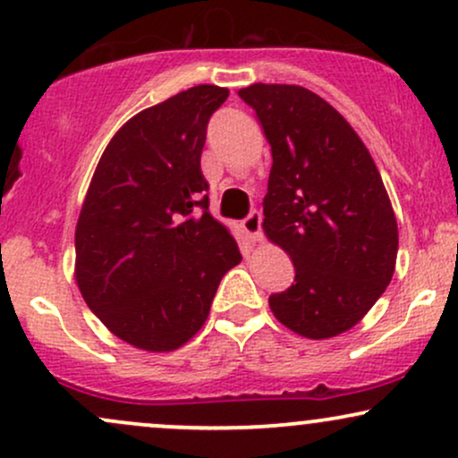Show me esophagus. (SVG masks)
<instances>
[{
  "label": "esophagus",
  "mask_w": 458,
  "mask_h": 458,
  "mask_svg": "<svg viewBox=\"0 0 458 458\" xmlns=\"http://www.w3.org/2000/svg\"><path fill=\"white\" fill-rule=\"evenodd\" d=\"M243 233L247 234V239L251 243H260L262 241V215L259 211H251L247 217L243 219Z\"/></svg>",
  "instance_id": "obj_1"
}]
</instances>
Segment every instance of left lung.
Here are the masks:
<instances>
[{"instance_id":"1","label":"left lung","mask_w":458,"mask_h":458,"mask_svg":"<svg viewBox=\"0 0 458 458\" xmlns=\"http://www.w3.org/2000/svg\"><path fill=\"white\" fill-rule=\"evenodd\" d=\"M239 97L271 144L262 230L295 265V284L269 297L284 327L310 340L344 334L386 293L398 225L370 152L318 94L254 83Z\"/></svg>"}]
</instances>
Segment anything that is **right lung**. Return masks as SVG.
Returning a JSON list of instances; mask_svg holds the SVG:
<instances>
[{
  "label": "right lung",
  "instance_id": "add662e5",
  "mask_svg": "<svg viewBox=\"0 0 458 458\" xmlns=\"http://www.w3.org/2000/svg\"><path fill=\"white\" fill-rule=\"evenodd\" d=\"M196 86L135 114L105 148L75 230V280L88 308L135 349L163 353L198 334L234 236L208 213L199 170L207 124L228 98Z\"/></svg>",
  "mask_w": 458,
  "mask_h": 458
}]
</instances>
